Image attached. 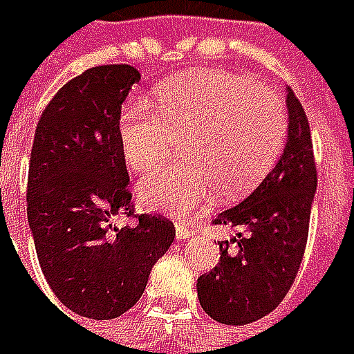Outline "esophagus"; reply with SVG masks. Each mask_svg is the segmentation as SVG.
<instances>
[{
	"instance_id": "34e87169",
	"label": "esophagus",
	"mask_w": 354,
	"mask_h": 354,
	"mask_svg": "<svg viewBox=\"0 0 354 354\" xmlns=\"http://www.w3.org/2000/svg\"><path fill=\"white\" fill-rule=\"evenodd\" d=\"M192 232H194V230H190V227H186V225H182V223H178L176 225V238L180 242H184L188 236H192Z\"/></svg>"
}]
</instances>
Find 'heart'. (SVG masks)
<instances>
[{
    "mask_svg": "<svg viewBox=\"0 0 354 354\" xmlns=\"http://www.w3.org/2000/svg\"><path fill=\"white\" fill-rule=\"evenodd\" d=\"M158 108L133 100L120 112L118 143L127 166L145 174L184 139L178 166L139 184L145 209L184 217L205 203L215 184L225 194L252 188L277 162L287 112L279 94L246 75L221 69L186 73L164 82Z\"/></svg>",
    "mask_w": 354,
    "mask_h": 354,
    "instance_id": "b5f03b06",
    "label": "heart"
}]
</instances>
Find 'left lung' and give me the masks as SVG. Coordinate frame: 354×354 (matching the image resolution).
Returning <instances> with one entry per match:
<instances>
[{
    "label": "left lung",
    "instance_id": "8db88e82",
    "mask_svg": "<svg viewBox=\"0 0 354 354\" xmlns=\"http://www.w3.org/2000/svg\"><path fill=\"white\" fill-rule=\"evenodd\" d=\"M287 145L281 160L240 205L213 223L240 232L221 242L219 262L196 281L203 310L219 324L244 326L270 314L291 289L308 244L318 186L306 110L287 88Z\"/></svg>",
    "mask_w": 354,
    "mask_h": 354
}]
</instances>
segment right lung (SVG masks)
I'll use <instances>...</instances> for the list:
<instances>
[{
	"label": "right lung",
	"mask_w": 354,
	"mask_h": 354,
	"mask_svg": "<svg viewBox=\"0 0 354 354\" xmlns=\"http://www.w3.org/2000/svg\"><path fill=\"white\" fill-rule=\"evenodd\" d=\"M139 80L131 65L92 67L53 96L36 124L26 192L36 256L57 299L90 319L131 310L176 236L170 219L135 215L131 203L118 122ZM116 214L138 221L114 228Z\"/></svg>",
	"instance_id": "add662e5"
}]
</instances>
